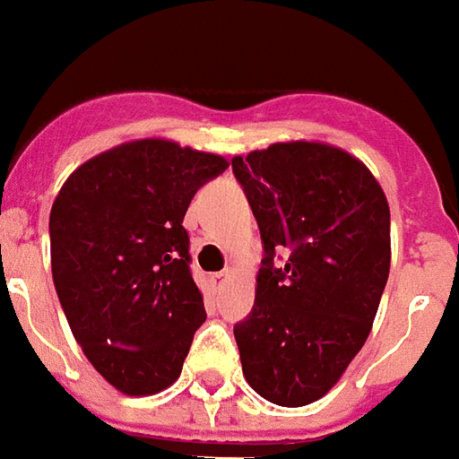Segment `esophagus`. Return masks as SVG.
<instances>
[{"label":"esophagus","instance_id":"1","mask_svg":"<svg viewBox=\"0 0 459 459\" xmlns=\"http://www.w3.org/2000/svg\"><path fill=\"white\" fill-rule=\"evenodd\" d=\"M230 278V268H223V271H219V273L212 275V282L217 285V288H223V282L229 281Z\"/></svg>","mask_w":459,"mask_h":459}]
</instances>
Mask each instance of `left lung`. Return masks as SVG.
Instances as JSON below:
<instances>
[{"mask_svg":"<svg viewBox=\"0 0 459 459\" xmlns=\"http://www.w3.org/2000/svg\"><path fill=\"white\" fill-rule=\"evenodd\" d=\"M264 240L255 307L233 327L242 375L266 401L323 398L363 349L391 264L389 203L372 171L323 141L233 158ZM275 254H288L275 269Z\"/></svg>","mask_w":459,"mask_h":459,"instance_id":"1","label":"left lung"}]
</instances>
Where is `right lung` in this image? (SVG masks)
<instances>
[{"label": "right lung", "mask_w": 459, "mask_h": 459, "mask_svg": "<svg viewBox=\"0 0 459 459\" xmlns=\"http://www.w3.org/2000/svg\"><path fill=\"white\" fill-rule=\"evenodd\" d=\"M226 167L221 155L151 136L94 155L56 195V294L89 363L125 396L174 385L207 318L184 217Z\"/></svg>", "instance_id": "obj_1"}]
</instances>
